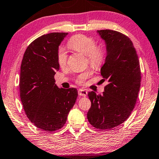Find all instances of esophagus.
I'll use <instances>...</instances> for the list:
<instances>
[{"label": "esophagus", "instance_id": "34e87169", "mask_svg": "<svg viewBox=\"0 0 159 159\" xmlns=\"http://www.w3.org/2000/svg\"><path fill=\"white\" fill-rule=\"evenodd\" d=\"M88 92L85 89H79V95L80 96H86Z\"/></svg>", "mask_w": 159, "mask_h": 159}]
</instances>
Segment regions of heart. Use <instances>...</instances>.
Returning <instances> with one entry per match:
<instances>
[{
	"label": "heart",
	"instance_id": "1",
	"mask_svg": "<svg viewBox=\"0 0 159 159\" xmlns=\"http://www.w3.org/2000/svg\"><path fill=\"white\" fill-rule=\"evenodd\" d=\"M68 47L75 52L82 53L87 56L88 61L93 67H99L105 58V51L101 46L95 45V39L84 34H76L73 36L68 42ZM67 54L63 49L58 53V63L61 67L66 66ZM92 75L91 70H87L77 77L76 80L80 84H84L85 80Z\"/></svg>",
	"mask_w": 159,
	"mask_h": 159
}]
</instances>
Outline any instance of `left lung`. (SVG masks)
I'll list each match as a JSON object with an SVG mask.
<instances>
[{
  "label": "left lung",
  "mask_w": 159,
  "mask_h": 159,
  "mask_svg": "<svg viewBox=\"0 0 159 159\" xmlns=\"http://www.w3.org/2000/svg\"><path fill=\"white\" fill-rule=\"evenodd\" d=\"M105 41L106 57L100 73L108 84L102 95L88 93L91 107L87 113L90 124L110 129L126 121L137 102L141 85V70L132 42L120 32L98 30Z\"/></svg>",
  "instance_id": "8db88e82"
}]
</instances>
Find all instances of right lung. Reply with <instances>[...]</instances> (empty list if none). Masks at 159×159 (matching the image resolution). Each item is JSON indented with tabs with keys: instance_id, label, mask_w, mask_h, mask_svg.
Returning a JSON list of instances; mask_svg holds the SVG:
<instances>
[{
	"instance_id": "right-lung-1",
	"label": "right lung",
	"mask_w": 159,
	"mask_h": 159,
	"mask_svg": "<svg viewBox=\"0 0 159 159\" xmlns=\"http://www.w3.org/2000/svg\"><path fill=\"white\" fill-rule=\"evenodd\" d=\"M67 34L52 32L38 37L27 48L22 61V104L30 122L45 132L61 129L78 97L76 89H64L55 84L59 47Z\"/></svg>"
}]
</instances>
